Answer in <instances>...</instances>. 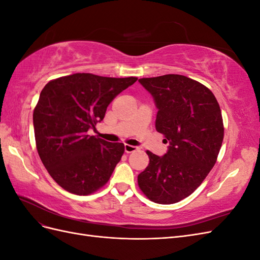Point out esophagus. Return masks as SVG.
Masks as SVG:
<instances>
[{
    "mask_svg": "<svg viewBox=\"0 0 260 260\" xmlns=\"http://www.w3.org/2000/svg\"><path fill=\"white\" fill-rule=\"evenodd\" d=\"M137 149H138L137 146H133V145H130V144H125V145H124V151H125V153L136 152Z\"/></svg>",
    "mask_w": 260,
    "mask_h": 260,
    "instance_id": "obj_1",
    "label": "esophagus"
}]
</instances>
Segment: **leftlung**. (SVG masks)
<instances>
[{
    "mask_svg": "<svg viewBox=\"0 0 260 260\" xmlns=\"http://www.w3.org/2000/svg\"><path fill=\"white\" fill-rule=\"evenodd\" d=\"M158 113L156 130L170 143L138 176L141 191L157 204H175L191 195L215 166L224 128L218 101L207 86L182 75L141 78Z\"/></svg>",
    "mask_w": 260,
    "mask_h": 260,
    "instance_id": "obj_1",
    "label": "left lung"
}]
</instances>
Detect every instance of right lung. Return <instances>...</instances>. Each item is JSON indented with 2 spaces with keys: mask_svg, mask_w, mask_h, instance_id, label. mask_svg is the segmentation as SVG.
<instances>
[{
  "mask_svg": "<svg viewBox=\"0 0 260 260\" xmlns=\"http://www.w3.org/2000/svg\"><path fill=\"white\" fill-rule=\"evenodd\" d=\"M137 80L79 73L45 84L34 111L37 151L50 176L67 192L89 195L108 182L124 145L89 136L88 130Z\"/></svg>",
  "mask_w": 260,
  "mask_h": 260,
  "instance_id": "1",
  "label": "right lung"
}]
</instances>
